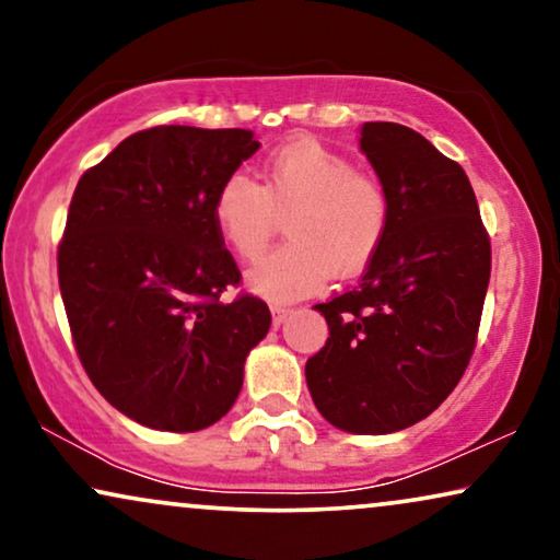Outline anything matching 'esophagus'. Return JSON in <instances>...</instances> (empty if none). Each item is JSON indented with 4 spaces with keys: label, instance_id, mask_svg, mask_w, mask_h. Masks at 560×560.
<instances>
[{
    "label": "esophagus",
    "instance_id": "esophagus-1",
    "mask_svg": "<svg viewBox=\"0 0 560 560\" xmlns=\"http://www.w3.org/2000/svg\"><path fill=\"white\" fill-rule=\"evenodd\" d=\"M270 311H272V324H275V326H280L282 320H285V318L290 316L288 305H278V303H275V305H270Z\"/></svg>",
    "mask_w": 560,
    "mask_h": 560
}]
</instances>
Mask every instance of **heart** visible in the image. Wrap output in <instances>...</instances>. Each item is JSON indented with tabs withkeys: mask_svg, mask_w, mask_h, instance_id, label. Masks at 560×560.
Listing matches in <instances>:
<instances>
[{
	"mask_svg": "<svg viewBox=\"0 0 560 560\" xmlns=\"http://www.w3.org/2000/svg\"><path fill=\"white\" fill-rule=\"evenodd\" d=\"M290 244L247 275L270 301H295L320 288L331 272L354 275L377 255L387 234L389 198L372 175L316 140H295L272 152L262 183L232 173L213 198V221L236 257L255 262L270 244L278 213Z\"/></svg>",
	"mask_w": 560,
	"mask_h": 560,
	"instance_id": "heart-1",
	"label": "heart"
}]
</instances>
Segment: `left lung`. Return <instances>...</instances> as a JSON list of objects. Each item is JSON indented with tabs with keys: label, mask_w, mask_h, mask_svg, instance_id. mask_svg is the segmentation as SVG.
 I'll return each mask as SVG.
<instances>
[{
	"label": "left lung",
	"mask_w": 560,
	"mask_h": 560,
	"mask_svg": "<svg viewBox=\"0 0 560 560\" xmlns=\"http://www.w3.org/2000/svg\"><path fill=\"white\" fill-rule=\"evenodd\" d=\"M359 148L387 190V234L362 282L316 305L328 339L305 382L328 423L382 435L454 393L477 347L492 247L464 167L423 135L364 121Z\"/></svg>",
	"instance_id": "8db88e82"
}]
</instances>
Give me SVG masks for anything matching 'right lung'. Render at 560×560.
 Wrapping results in <instances>:
<instances>
[{
  "label": "right lung",
  "mask_w": 560,
  "mask_h": 560,
  "mask_svg": "<svg viewBox=\"0 0 560 560\" xmlns=\"http://www.w3.org/2000/svg\"><path fill=\"white\" fill-rule=\"evenodd\" d=\"M257 150L249 129L152 127L75 186L60 295L89 380L135 423L171 433L217 423L270 331L265 301H221L242 275L213 221L219 186Z\"/></svg>",
  "instance_id": "1"
}]
</instances>
